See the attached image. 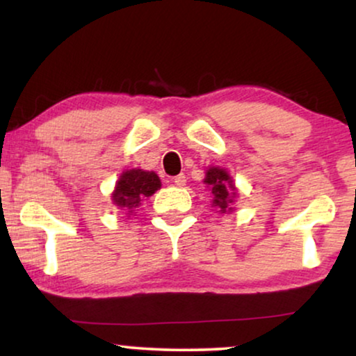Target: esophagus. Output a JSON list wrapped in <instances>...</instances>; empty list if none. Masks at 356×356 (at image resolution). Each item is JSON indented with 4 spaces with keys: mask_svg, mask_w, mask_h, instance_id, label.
<instances>
[{
    "mask_svg": "<svg viewBox=\"0 0 356 356\" xmlns=\"http://www.w3.org/2000/svg\"><path fill=\"white\" fill-rule=\"evenodd\" d=\"M173 183L177 184L178 188H183L184 184H186V175H184V173H179V175H177V177L173 178Z\"/></svg>",
    "mask_w": 356,
    "mask_h": 356,
    "instance_id": "esophagus-1",
    "label": "esophagus"
}]
</instances>
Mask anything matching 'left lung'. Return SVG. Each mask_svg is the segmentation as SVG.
I'll list each match as a JSON object with an SVG mask.
<instances>
[{
    "label": "left lung",
    "mask_w": 356,
    "mask_h": 356,
    "mask_svg": "<svg viewBox=\"0 0 356 356\" xmlns=\"http://www.w3.org/2000/svg\"><path fill=\"white\" fill-rule=\"evenodd\" d=\"M204 184H207L211 188V191L213 194L212 199V206L218 207L222 213H225L227 211H232V204L235 201L236 196V188L233 184V179L230 178L223 168L218 167H211L206 172V178H204Z\"/></svg>",
    "instance_id": "8db88e82"
}]
</instances>
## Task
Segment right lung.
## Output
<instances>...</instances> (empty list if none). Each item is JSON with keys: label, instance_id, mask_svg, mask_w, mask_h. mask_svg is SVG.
Instances as JSON below:
<instances>
[{"label": "right lung", "instance_id": "obj_1", "mask_svg": "<svg viewBox=\"0 0 356 356\" xmlns=\"http://www.w3.org/2000/svg\"><path fill=\"white\" fill-rule=\"evenodd\" d=\"M160 186H162V183H160L157 173L145 172V170L140 168L126 170L116 181L111 199H113V204L131 216L134 209L140 206V201L144 197L152 196L157 189H160Z\"/></svg>", "mask_w": 356, "mask_h": 356}]
</instances>
